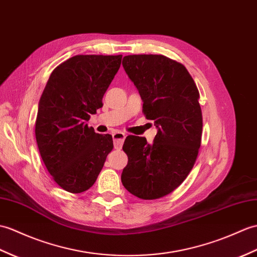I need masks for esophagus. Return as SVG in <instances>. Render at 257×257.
Wrapping results in <instances>:
<instances>
[{
  "label": "esophagus",
  "instance_id": "1",
  "mask_svg": "<svg viewBox=\"0 0 257 257\" xmlns=\"http://www.w3.org/2000/svg\"><path fill=\"white\" fill-rule=\"evenodd\" d=\"M126 139V135L120 131H116L112 134V140H114V147L115 149H120L123 145V141Z\"/></svg>",
  "mask_w": 257,
  "mask_h": 257
}]
</instances>
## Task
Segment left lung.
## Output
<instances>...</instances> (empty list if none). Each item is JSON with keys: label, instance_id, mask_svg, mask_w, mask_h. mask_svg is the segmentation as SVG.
I'll return each instance as SVG.
<instances>
[{"label": "left lung", "instance_id": "8db88e82", "mask_svg": "<svg viewBox=\"0 0 257 257\" xmlns=\"http://www.w3.org/2000/svg\"><path fill=\"white\" fill-rule=\"evenodd\" d=\"M122 67L158 134L152 145L145 137H127L122 150L128 164L121 183L141 199H157L180 186L198 156L202 134L199 92L187 69L165 56H126Z\"/></svg>", "mask_w": 257, "mask_h": 257}]
</instances>
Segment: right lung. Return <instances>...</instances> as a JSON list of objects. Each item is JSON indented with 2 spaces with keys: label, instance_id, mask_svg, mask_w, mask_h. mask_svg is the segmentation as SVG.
Instances as JSON below:
<instances>
[{
  "label": "right lung",
  "instance_id": "obj_1",
  "mask_svg": "<svg viewBox=\"0 0 257 257\" xmlns=\"http://www.w3.org/2000/svg\"><path fill=\"white\" fill-rule=\"evenodd\" d=\"M122 56H74L51 73L38 104L36 140L55 182L79 194L96 182L112 147L110 135L88 128L89 115L120 68Z\"/></svg>",
  "mask_w": 257,
  "mask_h": 257
}]
</instances>
